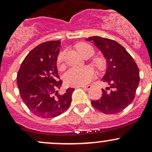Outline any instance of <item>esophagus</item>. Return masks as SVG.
Instances as JSON below:
<instances>
[{"mask_svg": "<svg viewBox=\"0 0 152 152\" xmlns=\"http://www.w3.org/2000/svg\"><path fill=\"white\" fill-rule=\"evenodd\" d=\"M81 88H83V89H86V90H89V89H91V85H88V86H81Z\"/></svg>", "mask_w": 152, "mask_h": 152, "instance_id": "obj_1", "label": "esophagus"}]
</instances>
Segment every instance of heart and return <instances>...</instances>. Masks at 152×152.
Returning a JSON list of instances; mask_svg holds the SVG:
<instances>
[{
    "mask_svg": "<svg viewBox=\"0 0 152 152\" xmlns=\"http://www.w3.org/2000/svg\"><path fill=\"white\" fill-rule=\"evenodd\" d=\"M77 50L83 57L91 56L94 53V49L91 45L86 43H81L78 45ZM65 51L60 52L57 57V65L59 68L64 66ZM91 64L99 71H103L105 69L106 62L102 56H97L91 60ZM94 76V70L91 66L84 67H74L66 71L64 76L66 83L70 86H83L88 83Z\"/></svg>",
    "mask_w": 152,
    "mask_h": 152,
    "instance_id": "1",
    "label": "heart"
}]
</instances>
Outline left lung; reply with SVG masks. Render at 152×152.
Masks as SVG:
<instances>
[{"instance_id": "left-lung-1", "label": "left lung", "mask_w": 152, "mask_h": 152, "mask_svg": "<svg viewBox=\"0 0 152 152\" xmlns=\"http://www.w3.org/2000/svg\"><path fill=\"white\" fill-rule=\"evenodd\" d=\"M86 40L93 41L108 63L107 71L102 81L109 86L102 88V97L92 101V106L104 114H118L126 109L135 97L140 79L139 68L124 47L114 40L99 36Z\"/></svg>"}]
</instances>
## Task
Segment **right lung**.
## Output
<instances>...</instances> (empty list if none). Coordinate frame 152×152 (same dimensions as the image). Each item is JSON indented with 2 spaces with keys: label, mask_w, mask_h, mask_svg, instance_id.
I'll return each mask as SVG.
<instances>
[{
  "label": "right lung",
  "mask_w": 152,
  "mask_h": 152,
  "mask_svg": "<svg viewBox=\"0 0 152 152\" xmlns=\"http://www.w3.org/2000/svg\"><path fill=\"white\" fill-rule=\"evenodd\" d=\"M60 47V41H46L35 47L23 61L17 74L23 102L38 117L59 116L71 103L74 88H68L63 94L58 93L63 83L56 67Z\"/></svg>",
  "instance_id": "obj_1"
}]
</instances>
